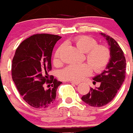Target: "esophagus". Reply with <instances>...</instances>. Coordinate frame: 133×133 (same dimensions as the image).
<instances>
[{"mask_svg": "<svg viewBox=\"0 0 133 133\" xmlns=\"http://www.w3.org/2000/svg\"><path fill=\"white\" fill-rule=\"evenodd\" d=\"M70 82H71V83H72V84H74V85H78V84H79V82H78V81H70Z\"/></svg>", "mask_w": 133, "mask_h": 133, "instance_id": "obj_1", "label": "esophagus"}]
</instances>
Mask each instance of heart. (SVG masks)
<instances>
[{
    "label": "heart",
    "mask_w": 133,
    "mask_h": 133,
    "mask_svg": "<svg viewBox=\"0 0 133 133\" xmlns=\"http://www.w3.org/2000/svg\"><path fill=\"white\" fill-rule=\"evenodd\" d=\"M73 42L77 48L85 52V59L87 62L79 64H70L62 69L60 78L65 81H78L90 75L92 68L95 71L99 72L107 66L111 59V52L107 46L97 44L94 38L89 36L81 35L76 36ZM63 46L57 48L54 56V64L56 66L62 65L61 52Z\"/></svg>",
    "instance_id": "heart-1"
}]
</instances>
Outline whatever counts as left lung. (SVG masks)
<instances>
[{
	"mask_svg": "<svg viewBox=\"0 0 133 133\" xmlns=\"http://www.w3.org/2000/svg\"><path fill=\"white\" fill-rule=\"evenodd\" d=\"M106 38L110 46L111 59L106 69L100 75L93 77V83L100 82L99 87L91 88L81 99L91 107H100L111 102L115 97L125 78L126 59L123 50L113 38L101 33Z\"/></svg>",
	"mask_w": 133,
	"mask_h": 133,
	"instance_id": "left-lung-1",
	"label": "left lung"
}]
</instances>
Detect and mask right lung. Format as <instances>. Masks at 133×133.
I'll return each instance as SVG.
<instances>
[{
    "label": "right lung",
    "instance_id": "1",
    "mask_svg": "<svg viewBox=\"0 0 133 133\" xmlns=\"http://www.w3.org/2000/svg\"><path fill=\"white\" fill-rule=\"evenodd\" d=\"M62 37L36 34L20 43L12 62V78L20 95L31 107L44 109L52 105L62 82L49 75L55 44Z\"/></svg>",
    "mask_w": 133,
    "mask_h": 133
}]
</instances>
